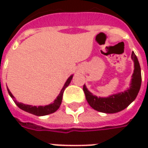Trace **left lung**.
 <instances>
[{
    "instance_id": "left-lung-1",
    "label": "left lung",
    "mask_w": 148,
    "mask_h": 148,
    "mask_svg": "<svg viewBox=\"0 0 148 148\" xmlns=\"http://www.w3.org/2000/svg\"><path fill=\"white\" fill-rule=\"evenodd\" d=\"M131 58L134 62V71L132 76L130 86L127 90L104 98L93 95V94H91L87 90L85 85L83 86V90L86 95V99L89 105L91 106V108L102 113L114 114L127 108L136 99L139 92L142 83L141 67L138 58L134 52L132 53Z\"/></svg>"
}]
</instances>
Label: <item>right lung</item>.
<instances>
[{
	"label": "right lung",
	"instance_id": "add662e5",
	"mask_svg": "<svg viewBox=\"0 0 148 148\" xmlns=\"http://www.w3.org/2000/svg\"><path fill=\"white\" fill-rule=\"evenodd\" d=\"M72 75L71 77H69L66 82L64 84V86L62 87L60 94L58 95L57 99H55L53 101V103L50 104L49 105H45V106H32V105H25V104H22V103H20V102H17L16 100H14V97L13 95L11 94V92L10 91V90L7 89L8 90L9 95H10V97L12 99H14V103L16 104V105L21 109L23 110L26 111L28 113H30L32 114H34V115H37V116H43V115H47V114H53L55 111H57L58 109H59L60 105L62 104V95H63V92L65 90V89L69 86V84L71 82V79H72Z\"/></svg>",
	"mask_w": 148,
	"mask_h": 148
}]
</instances>
